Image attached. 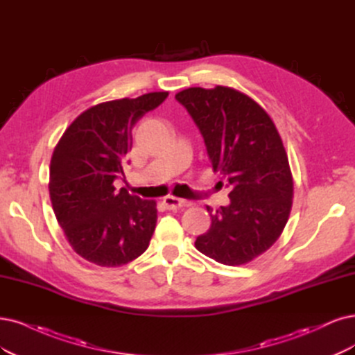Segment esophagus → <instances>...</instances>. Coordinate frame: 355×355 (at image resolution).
I'll use <instances>...</instances> for the list:
<instances>
[{"instance_id": "34e87169", "label": "esophagus", "mask_w": 355, "mask_h": 355, "mask_svg": "<svg viewBox=\"0 0 355 355\" xmlns=\"http://www.w3.org/2000/svg\"><path fill=\"white\" fill-rule=\"evenodd\" d=\"M162 203H164V206H165L166 209H178V207L190 206V202L178 199V198H174V196H166V198H164Z\"/></svg>"}]
</instances>
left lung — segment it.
Returning <instances> with one entry per match:
<instances>
[{
	"instance_id": "1",
	"label": "left lung",
	"mask_w": 355,
	"mask_h": 355,
	"mask_svg": "<svg viewBox=\"0 0 355 355\" xmlns=\"http://www.w3.org/2000/svg\"><path fill=\"white\" fill-rule=\"evenodd\" d=\"M175 99L231 189L228 206L214 214L206 206L212 225L194 245L222 265H245L279 239L291 212L293 175L281 136L266 111L235 89L189 87Z\"/></svg>"
}]
</instances>
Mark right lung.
Returning a JSON list of instances; mask_svg holds the SVG:
<instances>
[{
	"mask_svg": "<svg viewBox=\"0 0 355 355\" xmlns=\"http://www.w3.org/2000/svg\"><path fill=\"white\" fill-rule=\"evenodd\" d=\"M166 96L168 92H152L98 103L76 118L52 153V209L73 250L90 263L123 266L149 247L156 203L125 189L116 191L114 181L124 175L133 127Z\"/></svg>",
	"mask_w": 355,
	"mask_h": 355,
	"instance_id": "add662e5",
	"label": "right lung"
}]
</instances>
